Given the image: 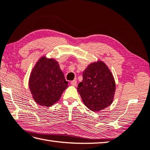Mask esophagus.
Segmentation results:
<instances>
[{
    "instance_id": "1",
    "label": "esophagus",
    "mask_w": 150,
    "mask_h": 150,
    "mask_svg": "<svg viewBox=\"0 0 150 150\" xmlns=\"http://www.w3.org/2000/svg\"><path fill=\"white\" fill-rule=\"evenodd\" d=\"M70 83H71V85L73 86H76V85H77V81L73 80L71 81V82H70Z\"/></svg>"
}]
</instances>
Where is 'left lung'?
Listing matches in <instances>:
<instances>
[{
  "mask_svg": "<svg viewBox=\"0 0 150 150\" xmlns=\"http://www.w3.org/2000/svg\"><path fill=\"white\" fill-rule=\"evenodd\" d=\"M77 89L85 105L93 112H98L112 103L115 83L108 67L98 61L90 64L83 72V80Z\"/></svg>",
  "mask_w": 150,
  "mask_h": 150,
  "instance_id": "1",
  "label": "left lung"
}]
</instances>
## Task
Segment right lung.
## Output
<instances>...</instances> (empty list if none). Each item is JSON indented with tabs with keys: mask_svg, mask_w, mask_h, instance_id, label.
Returning a JSON list of instances; mask_svg holds the SVG:
<instances>
[{
	"mask_svg": "<svg viewBox=\"0 0 150 150\" xmlns=\"http://www.w3.org/2000/svg\"><path fill=\"white\" fill-rule=\"evenodd\" d=\"M29 85L36 103L49 107L59 100L68 87V81L57 61L42 57L33 68Z\"/></svg>",
	"mask_w": 150,
	"mask_h": 150,
	"instance_id": "right-lung-1",
	"label": "right lung"
}]
</instances>
